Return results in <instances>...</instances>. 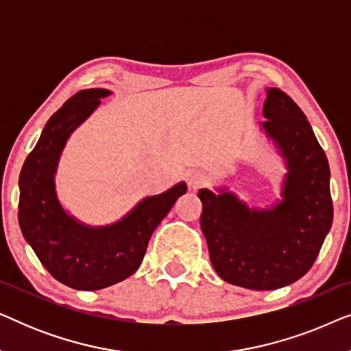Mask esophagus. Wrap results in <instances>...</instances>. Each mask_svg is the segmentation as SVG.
Here are the masks:
<instances>
[{
    "label": "esophagus",
    "mask_w": 351,
    "mask_h": 351,
    "mask_svg": "<svg viewBox=\"0 0 351 351\" xmlns=\"http://www.w3.org/2000/svg\"><path fill=\"white\" fill-rule=\"evenodd\" d=\"M206 182H208V176H206L203 171H190L189 174H186V184H189L191 190L199 189V186H203Z\"/></svg>",
    "instance_id": "34e87169"
}]
</instances>
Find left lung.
Segmentation results:
<instances>
[{"instance_id":"8db88e82","label":"left lung","mask_w":351,"mask_h":351,"mask_svg":"<svg viewBox=\"0 0 351 351\" xmlns=\"http://www.w3.org/2000/svg\"><path fill=\"white\" fill-rule=\"evenodd\" d=\"M262 123L286 162L281 199L249 206L227 189H201V230L214 270L230 285L254 291L287 286L305 275L332 225L329 162L294 100L267 89Z\"/></svg>"}]
</instances>
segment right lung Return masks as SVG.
<instances>
[{"instance_id": "add662e5", "label": "right lung", "mask_w": 351, "mask_h": 351, "mask_svg": "<svg viewBox=\"0 0 351 351\" xmlns=\"http://www.w3.org/2000/svg\"><path fill=\"white\" fill-rule=\"evenodd\" d=\"M107 89H83L49 118L19 177V225L43 267L62 285L97 291L137 271L152 233L186 191L180 182L165 193L143 198L131 213L105 227H90L62 208L56 171L71 132L100 105Z\"/></svg>"}]
</instances>
